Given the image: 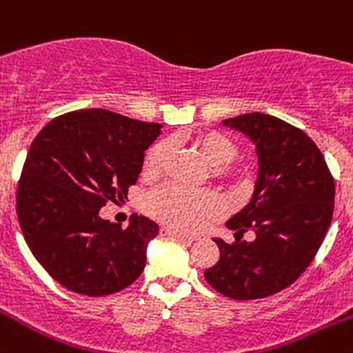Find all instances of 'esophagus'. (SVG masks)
Segmentation results:
<instances>
[{
  "label": "esophagus",
  "mask_w": 353,
  "mask_h": 353,
  "mask_svg": "<svg viewBox=\"0 0 353 353\" xmlns=\"http://www.w3.org/2000/svg\"><path fill=\"white\" fill-rule=\"evenodd\" d=\"M161 232L165 233V235H170V236H176V239L179 240H184V242H193V240L196 239V236L193 235H188V233H183L179 232V230H172V228H163Z\"/></svg>",
  "instance_id": "esophagus-1"
}]
</instances>
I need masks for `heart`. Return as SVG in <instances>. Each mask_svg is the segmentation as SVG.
Wrapping results in <instances>:
<instances>
[{
    "instance_id": "heart-1",
    "label": "heart",
    "mask_w": 353,
    "mask_h": 353,
    "mask_svg": "<svg viewBox=\"0 0 353 353\" xmlns=\"http://www.w3.org/2000/svg\"><path fill=\"white\" fill-rule=\"evenodd\" d=\"M195 143L205 160L212 165V176L216 179L228 181L239 188L251 184V167L233 163L239 154V146L232 137L223 132H203L196 137ZM167 153H169V143L160 141L153 144L144 157V172H160ZM146 210L150 216L170 228L179 232H196L209 219L221 214L223 203L221 199L210 190H188L179 184L169 183L150 193L146 200Z\"/></svg>"
}]
</instances>
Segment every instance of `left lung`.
<instances>
[{"label":"left lung","mask_w":353,"mask_h":353,"mask_svg":"<svg viewBox=\"0 0 353 353\" xmlns=\"http://www.w3.org/2000/svg\"><path fill=\"white\" fill-rule=\"evenodd\" d=\"M223 123L256 144L259 170L251 202L226 223L235 242L214 239L219 261L205 281L233 299H259L289 288L324 242L334 210V179L317 144L294 125L265 113ZM251 229L256 239L240 241Z\"/></svg>","instance_id":"obj_1"}]
</instances>
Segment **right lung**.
<instances>
[{
    "mask_svg": "<svg viewBox=\"0 0 353 353\" xmlns=\"http://www.w3.org/2000/svg\"><path fill=\"white\" fill-rule=\"evenodd\" d=\"M160 128L94 108L54 118L31 143L17 188L19 223L32 256L69 291L108 296L143 273L157 223L132 214L123 230L99 210L127 199Z\"/></svg>",
    "mask_w": 353,
    "mask_h": 353,
    "instance_id": "1",
    "label": "right lung"
}]
</instances>
